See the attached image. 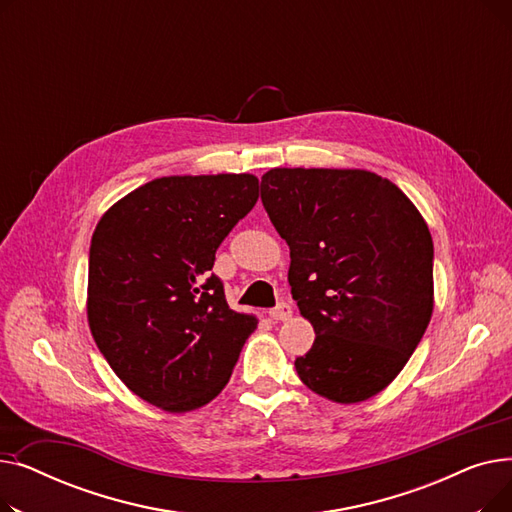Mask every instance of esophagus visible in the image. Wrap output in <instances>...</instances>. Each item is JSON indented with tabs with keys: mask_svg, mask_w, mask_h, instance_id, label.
<instances>
[{
	"mask_svg": "<svg viewBox=\"0 0 512 512\" xmlns=\"http://www.w3.org/2000/svg\"><path fill=\"white\" fill-rule=\"evenodd\" d=\"M270 317L276 321H286L292 317V307L288 303H280L270 311Z\"/></svg>",
	"mask_w": 512,
	"mask_h": 512,
	"instance_id": "esophagus-1",
	"label": "esophagus"
}]
</instances>
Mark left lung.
Instances as JSON below:
<instances>
[{
    "label": "left lung",
    "mask_w": 512,
    "mask_h": 512,
    "mask_svg": "<svg viewBox=\"0 0 512 512\" xmlns=\"http://www.w3.org/2000/svg\"><path fill=\"white\" fill-rule=\"evenodd\" d=\"M261 201L290 247L292 299L315 342L299 378L342 405L382 392L434 311V242L417 207L365 170L274 168Z\"/></svg>",
    "instance_id": "8db88e82"
}]
</instances>
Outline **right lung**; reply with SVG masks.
I'll use <instances>...</instances> for the list:
<instances>
[{
    "instance_id": "1",
    "label": "right lung",
    "mask_w": 512,
    "mask_h": 512,
    "mask_svg": "<svg viewBox=\"0 0 512 512\" xmlns=\"http://www.w3.org/2000/svg\"><path fill=\"white\" fill-rule=\"evenodd\" d=\"M257 199L251 174L164 176L107 209L93 232L91 334L118 378L159 409L184 413L218 396L257 326L211 274Z\"/></svg>"
}]
</instances>
